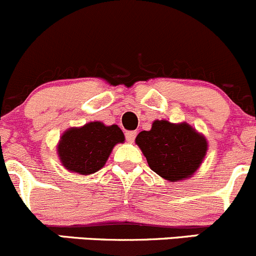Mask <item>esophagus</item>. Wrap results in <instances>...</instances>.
Segmentation results:
<instances>
[{
	"instance_id": "obj_1",
	"label": "esophagus",
	"mask_w": 256,
	"mask_h": 256,
	"mask_svg": "<svg viewBox=\"0 0 256 256\" xmlns=\"http://www.w3.org/2000/svg\"><path fill=\"white\" fill-rule=\"evenodd\" d=\"M136 135H138V134H136V131H128V132L125 134L126 141H128V142H134L136 138Z\"/></svg>"
}]
</instances>
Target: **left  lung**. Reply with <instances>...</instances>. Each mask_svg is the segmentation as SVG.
Instances as JSON below:
<instances>
[{
	"label": "left lung",
	"mask_w": 256,
	"mask_h": 256,
	"mask_svg": "<svg viewBox=\"0 0 256 256\" xmlns=\"http://www.w3.org/2000/svg\"><path fill=\"white\" fill-rule=\"evenodd\" d=\"M150 168L164 180L177 182L190 177L207 152V141L188 124L156 120L150 131L136 138Z\"/></svg>",
	"instance_id": "left-lung-1"
}]
</instances>
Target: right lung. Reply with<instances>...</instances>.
Masks as SVG:
<instances>
[{
  "label": "right lung",
  "mask_w": 256,
  "mask_h": 256,
  "mask_svg": "<svg viewBox=\"0 0 256 256\" xmlns=\"http://www.w3.org/2000/svg\"><path fill=\"white\" fill-rule=\"evenodd\" d=\"M124 140L118 125L105 126L94 121L63 134L58 144L59 158L68 171L92 174L104 166L112 147Z\"/></svg>",
  "instance_id": "obj_1"
}]
</instances>
